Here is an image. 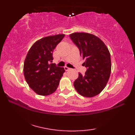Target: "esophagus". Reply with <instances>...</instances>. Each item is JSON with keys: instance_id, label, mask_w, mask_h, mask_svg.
<instances>
[{"instance_id": "esophagus-1", "label": "esophagus", "mask_w": 135, "mask_h": 135, "mask_svg": "<svg viewBox=\"0 0 135 135\" xmlns=\"http://www.w3.org/2000/svg\"><path fill=\"white\" fill-rule=\"evenodd\" d=\"M70 68H68V67H64V70H65L66 71H69V70H70Z\"/></svg>"}]
</instances>
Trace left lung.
<instances>
[{
    "label": "left lung",
    "mask_w": 135,
    "mask_h": 135,
    "mask_svg": "<svg viewBox=\"0 0 135 135\" xmlns=\"http://www.w3.org/2000/svg\"><path fill=\"white\" fill-rule=\"evenodd\" d=\"M70 37L80 51L87 68L84 75L79 73L74 82L81 95L91 97L99 94L107 84L111 74L110 53L101 39L93 34L75 32Z\"/></svg>",
    "instance_id": "8db88e82"
}]
</instances>
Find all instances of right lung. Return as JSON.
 Instances as JSON below:
<instances>
[{
  "mask_svg": "<svg viewBox=\"0 0 135 135\" xmlns=\"http://www.w3.org/2000/svg\"><path fill=\"white\" fill-rule=\"evenodd\" d=\"M65 36L59 34L38 40L28 51L24 64V75L29 86L41 96L54 93L65 70L53 64V51Z\"/></svg>",
  "mask_w": 135,
  "mask_h": 135,
  "instance_id": "1",
  "label": "right lung"
}]
</instances>
